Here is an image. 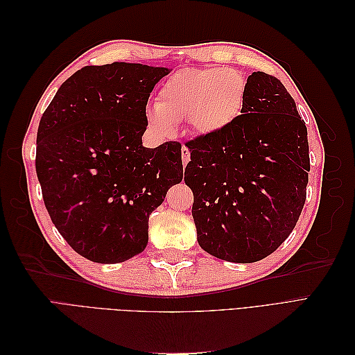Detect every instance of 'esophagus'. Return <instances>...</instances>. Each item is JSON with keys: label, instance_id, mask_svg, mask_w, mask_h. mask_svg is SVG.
<instances>
[{"label": "esophagus", "instance_id": "obj_1", "mask_svg": "<svg viewBox=\"0 0 355 355\" xmlns=\"http://www.w3.org/2000/svg\"><path fill=\"white\" fill-rule=\"evenodd\" d=\"M189 159H191L189 149L187 146H184V148H182V164L187 166L189 163Z\"/></svg>", "mask_w": 355, "mask_h": 355}]
</instances>
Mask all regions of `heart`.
Listing matches in <instances>:
<instances>
[{"instance_id":"heart-1","label":"heart","mask_w":355,"mask_h":355,"mask_svg":"<svg viewBox=\"0 0 355 355\" xmlns=\"http://www.w3.org/2000/svg\"><path fill=\"white\" fill-rule=\"evenodd\" d=\"M245 92V78L237 69H182L161 85L157 103L146 111V120L161 136L170 135L175 130V123L187 118L196 133L219 135L241 115Z\"/></svg>"}]
</instances>
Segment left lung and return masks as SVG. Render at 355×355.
Returning a JSON list of instances; mask_svg holds the SVG:
<instances>
[{
  "mask_svg": "<svg viewBox=\"0 0 355 355\" xmlns=\"http://www.w3.org/2000/svg\"><path fill=\"white\" fill-rule=\"evenodd\" d=\"M187 146L185 184L201 249L235 263L275 252L304 209L309 171L306 125L282 81L249 75L237 121Z\"/></svg>",
  "mask_w": 355,
  "mask_h": 355,
  "instance_id": "left-lung-1",
  "label": "left lung"
}]
</instances>
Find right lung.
<instances>
[{
  "mask_svg": "<svg viewBox=\"0 0 355 355\" xmlns=\"http://www.w3.org/2000/svg\"><path fill=\"white\" fill-rule=\"evenodd\" d=\"M168 68L114 62L84 67L41 116L35 168L51 222L98 263L142 253L148 220L184 178L182 145L145 148L146 103Z\"/></svg>",
  "mask_w": 355,
  "mask_h": 355,
  "instance_id": "right-lung-1",
  "label": "right lung"
}]
</instances>
